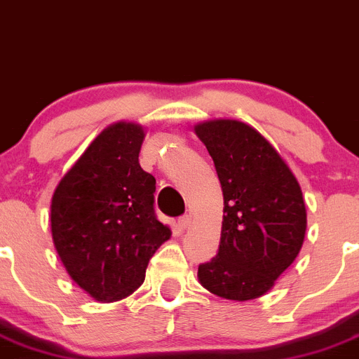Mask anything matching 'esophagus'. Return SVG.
I'll use <instances>...</instances> for the list:
<instances>
[{"instance_id": "esophagus-1", "label": "esophagus", "mask_w": 359, "mask_h": 359, "mask_svg": "<svg viewBox=\"0 0 359 359\" xmlns=\"http://www.w3.org/2000/svg\"><path fill=\"white\" fill-rule=\"evenodd\" d=\"M177 225L180 226V229H187V226L191 225V216H180L179 219H177Z\"/></svg>"}]
</instances>
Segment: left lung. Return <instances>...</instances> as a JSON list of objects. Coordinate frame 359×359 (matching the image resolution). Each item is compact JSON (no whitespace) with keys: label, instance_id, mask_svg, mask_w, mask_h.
<instances>
[{"label":"left lung","instance_id":"left-lung-1","mask_svg":"<svg viewBox=\"0 0 359 359\" xmlns=\"http://www.w3.org/2000/svg\"><path fill=\"white\" fill-rule=\"evenodd\" d=\"M195 133L212 157L225 200L219 251L200 264L198 281L225 299H257L273 289L303 246V191L255 127L217 118L196 123Z\"/></svg>","mask_w":359,"mask_h":359}]
</instances>
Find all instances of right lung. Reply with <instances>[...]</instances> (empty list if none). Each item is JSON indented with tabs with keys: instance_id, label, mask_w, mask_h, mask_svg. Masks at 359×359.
Returning a JSON list of instances; mask_svg holds the SVG:
<instances>
[{
	"instance_id": "1",
	"label": "right lung",
	"mask_w": 359,
	"mask_h": 359,
	"mask_svg": "<svg viewBox=\"0 0 359 359\" xmlns=\"http://www.w3.org/2000/svg\"><path fill=\"white\" fill-rule=\"evenodd\" d=\"M145 127L108 126L56 186L51 233L67 273L100 303L130 296L172 237L154 212L156 179L140 166Z\"/></svg>"
}]
</instances>
